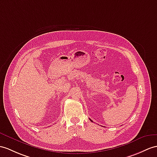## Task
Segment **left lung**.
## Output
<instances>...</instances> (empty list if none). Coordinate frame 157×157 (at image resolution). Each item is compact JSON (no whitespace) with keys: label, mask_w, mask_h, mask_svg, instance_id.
Segmentation results:
<instances>
[{"label":"left lung","mask_w":157,"mask_h":157,"mask_svg":"<svg viewBox=\"0 0 157 157\" xmlns=\"http://www.w3.org/2000/svg\"><path fill=\"white\" fill-rule=\"evenodd\" d=\"M90 121H92V120H90Z\"/></svg>","instance_id":"1"}]
</instances>
